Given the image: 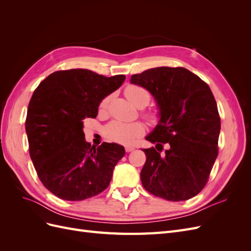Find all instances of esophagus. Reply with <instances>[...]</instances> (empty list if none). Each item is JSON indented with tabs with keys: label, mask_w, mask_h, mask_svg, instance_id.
<instances>
[{
	"label": "esophagus",
	"mask_w": 251,
	"mask_h": 251,
	"mask_svg": "<svg viewBox=\"0 0 251 251\" xmlns=\"http://www.w3.org/2000/svg\"><path fill=\"white\" fill-rule=\"evenodd\" d=\"M134 150H135V148H133V147H126V153H130V151H132Z\"/></svg>",
	"instance_id": "34e87169"
}]
</instances>
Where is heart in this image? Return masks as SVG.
Returning <instances> with one entry per match:
<instances>
[{"mask_svg":"<svg viewBox=\"0 0 251 251\" xmlns=\"http://www.w3.org/2000/svg\"><path fill=\"white\" fill-rule=\"evenodd\" d=\"M125 94L126 98L134 105L138 108H144L151 101V93L149 91L140 86L131 85L126 88ZM111 96H105L100 103V112H104L107 110ZM143 116L146 117L150 123H158L160 115L157 112H144ZM146 133V126L141 123L126 124L121 121H112L103 128V135L108 140L117 142L120 144L128 146L132 144L136 139L140 138Z\"/></svg>","mask_w":251,"mask_h":251,"instance_id":"1","label":"heart"}]
</instances>
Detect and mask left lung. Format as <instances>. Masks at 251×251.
<instances>
[{"label": "left lung", "instance_id": "1", "mask_svg": "<svg viewBox=\"0 0 251 251\" xmlns=\"http://www.w3.org/2000/svg\"><path fill=\"white\" fill-rule=\"evenodd\" d=\"M131 82L153 94L161 116L146 138L156 149H142L143 187L169 201L193 198L206 185L219 151L221 120L209 86L182 67L153 68L132 75Z\"/></svg>", "mask_w": 251, "mask_h": 251}]
</instances>
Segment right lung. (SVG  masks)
Returning a JSON list of instances; mask_svg holds the SVG:
<instances>
[{"instance_id":"add662e5","label":"right lung","mask_w":251,"mask_h":251,"mask_svg":"<svg viewBox=\"0 0 251 251\" xmlns=\"http://www.w3.org/2000/svg\"><path fill=\"white\" fill-rule=\"evenodd\" d=\"M125 79L87 69L60 70L34 90L25 121L29 154L41 182L58 198L81 201L109 186L125 148L108 142L91 147L83 120L95 118L102 98Z\"/></svg>"}]
</instances>
